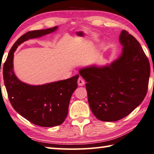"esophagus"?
Here are the masks:
<instances>
[{
    "label": "esophagus",
    "mask_w": 154,
    "mask_h": 154,
    "mask_svg": "<svg viewBox=\"0 0 154 154\" xmlns=\"http://www.w3.org/2000/svg\"><path fill=\"white\" fill-rule=\"evenodd\" d=\"M77 84H78V85H79V86H84V85L85 84V81H84V79H83L82 77H79V79H78V80H77Z\"/></svg>",
    "instance_id": "esophagus-1"
}]
</instances>
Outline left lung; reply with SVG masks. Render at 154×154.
<instances>
[{
    "label": "left lung",
    "mask_w": 154,
    "mask_h": 154,
    "mask_svg": "<svg viewBox=\"0 0 154 154\" xmlns=\"http://www.w3.org/2000/svg\"><path fill=\"white\" fill-rule=\"evenodd\" d=\"M121 55L103 66L92 65L79 73L86 82L90 108L100 121H116L142 103L147 92L150 65L137 40L123 30Z\"/></svg>",
    "instance_id": "1"
}]
</instances>
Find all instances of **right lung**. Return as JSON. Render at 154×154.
I'll return each mask as SVG.
<instances>
[{"label":"right lung","mask_w":154,"mask_h":154,"mask_svg":"<svg viewBox=\"0 0 154 154\" xmlns=\"http://www.w3.org/2000/svg\"><path fill=\"white\" fill-rule=\"evenodd\" d=\"M57 28L31 31L22 35L11 47L2 70L4 84L14 109L31 123L46 128L61 125L65 121L79 75L43 85L27 84L18 79L14 72V53L24 41L53 33Z\"/></svg>","instance_id":"obj_1"}]
</instances>
